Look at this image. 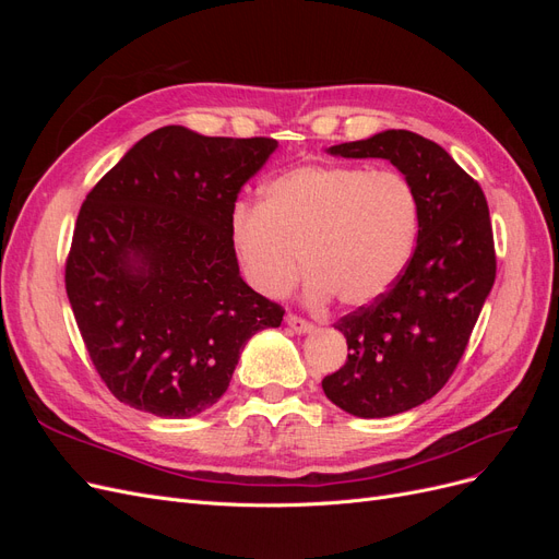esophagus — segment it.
Instances as JSON below:
<instances>
[{
	"label": "esophagus",
	"mask_w": 559,
	"mask_h": 559,
	"mask_svg": "<svg viewBox=\"0 0 559 559\" xmlns=\"http://www.w3.org/2000/svg\"><path fill=\"white\" fill-rule=\"evenodd\" d=\"M286 324H289V329L296 331V333H310V331H314L312 321L302 319V317H298V314H286Z\"/></svg>",
	"instance_id": "34e87169"
}]
</instances>
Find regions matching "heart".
<instances>
[{
	"label": "heart",
	"mask_w": 559,
	"mask_h": 559,
	"mask_svg": "<svg viewBox=\"0 0 559 559\" xmlns=\"http://www.w3.org/2000/svg\"><path fill=\"white\" fill-rule=\"evenodd\" d=\"M419 233V198L392 167L308 163L270 179L261 205L238 202L230 240L249 284L284 298L308 277V298L361 308L392 289Z\"/></svg>",
	"instance_id": "1"
}]
</instances>
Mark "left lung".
Wrapping results in <instances>:
<instances>
[{
	"label": "left lung",
	"mask_w": 559,
	"mask_h": 559,
	"mask_svg": "<svg viewBox=\"0 0 559 559\" xmlns=\"http://www.w3.org/2000/svg\"><path fill=\"white\" fill-rule=\"evenodd\" d=\"M329 154L386 158L419 198L408 265L384 296L335 321L347 337V361L321 380L349 415H399L445 386L492 292L497 253L487 200L443 146L411 130L335 144Z\"/></svg>",
	"instance_id": "1"
}]
</instances>
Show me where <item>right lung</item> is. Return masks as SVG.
<instances>
[{"label": "right lung", "instance_id": "add662e5", "mask_svg": "<svg viewBox=\"0 0 559 559\" xmlns=\"http://www.w3.org/2000/svg\"><path fill=\"white\" fill-rule=\"evenodd\" d=\"M273 138L165 126L99 179L76 216L67 298L109 392L158 417H193L230 384L249 337L284 308L240 277L230 212Z\"/></svg>", "mask_w": 559, "mask_h": 559}]
</instances>
